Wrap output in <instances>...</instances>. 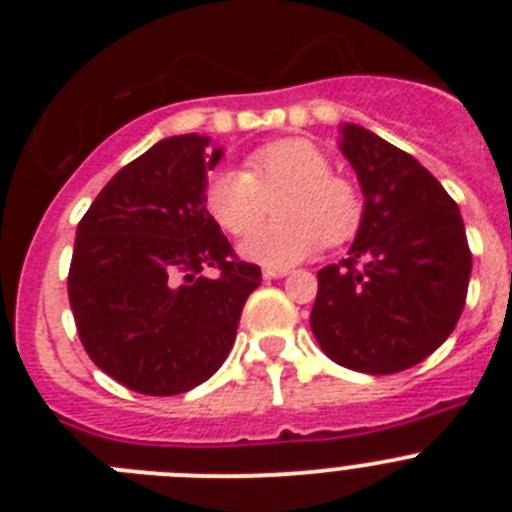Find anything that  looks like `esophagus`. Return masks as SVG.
Listing matches in <instances>:
<instances>
[{
	"label": "esophagus",
	"mask_w": 512,
	"mask_h": 512,
	"mask_svg": "<svg viewBox=\"0 0 512 512\" xmlns=\"http://www.w3.org/2000/svg\"><path fill=\"white\" fill-rule=\"evenodd\" d=\"M289 269H264V279H282L287 277Z\"/></svg>",
	"instance_id": "esophagus-1"
}]
</instances>
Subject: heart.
I'll use <instances>...</instances> for the list:
<instances>
[{
    "instance_id": "obj_1",
    "label": "heart",
    "mask_w": 512,
    "mask_h": 512,
    "mask_svg": "<svg viewBox=\"0 0 512 512\" xmlns=\"http://www.w3.org/2000/svg\"><path fill=\"white\" fill-rule=\"evenodd\" d=\"M280 194L274 224L248 235L243 256L269 266H287L338 246L359 230L364 202L348 176L330 171V161L315 143L284 138L246 156V171L223 169L207 179L205 205L220 228L246 235L268 214Z\"/></svg>"
}]
</instances>
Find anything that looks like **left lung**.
I'll return each mask as SVG.
<instances>
[{"label":"left lung","instance_id":"8db88e82","mask_svg":"<svg viewBox=\"0 0 512 512\" xmlns=\"http://www.w3.org/2000/svg\"><path fill=\"white\" fill-rule=\"evenodd\" d=\"M343 156L366 197L348 259L318 271L310 328L336 364L395 374L459 323L472 251L459 207L431 171L379 135L343 125Z\"/></svg>","mask_w":512,"mask_h":512}]
</instances>
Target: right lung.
<instances>
[{
    "label": "right lung",
    "mask_w": 512,
    "mask_h": 512,
    "mask_svg": "<svg viewBox=\"0 0 512 512\" xmlns=\"http://www.w3.org/2000/svg\"><path fill=\"white\" fill-rule=\"evenodd\" d=\"M207 143L197 133L156 143L112 176L76 228L69 302L81 346L140 395L207 382L261 284L207 212V171L223 156Z\"/></svg>",
    "instance_id": "add662e5"
}]
</instances>
